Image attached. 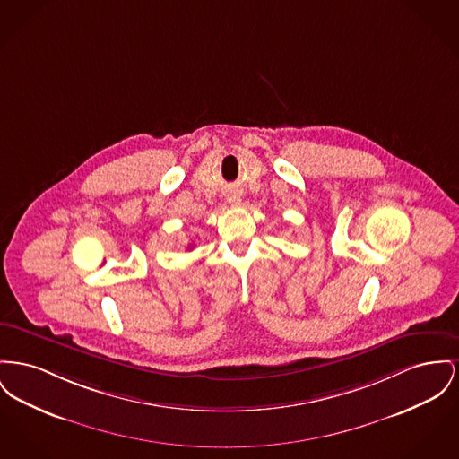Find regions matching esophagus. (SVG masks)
<instances>
[{
	"mask_svg": "<svg viewBox=\"0 0 459 459\" xmlns=\"http://www.w3.org/2000/svg\"><path fill=\"white\" fill-rule=\"evenodd\" d=\"M229 203L234 204V206H238V204L241 203V197H239V195H230V197H229Z\"/></svg>",
	"mask_w": 459,
	"mask_h": 459,
	"instance_id": "1",
	"label": "esophagus"
}]
</instances>
